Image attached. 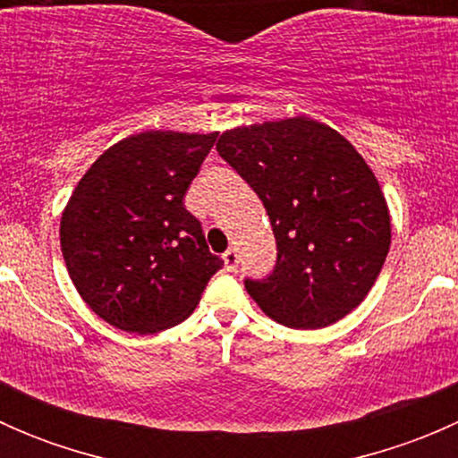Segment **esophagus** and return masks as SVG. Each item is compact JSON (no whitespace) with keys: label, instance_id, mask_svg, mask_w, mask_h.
<instances>
[{"label":"esophagus","instance_id":"obj_1","mask_svg":"<svg viewBox=\"0 0 458 458\" xmlns=\"http://www.w3.org/2000/svg\"><path fill=\"white\" fill-rule=\"evenodd\" d=\"M224 263H225V270L228 272H234L239 266V252L234 250V248H228V250L224 252Z\"/></svg>","mask_w":458,"mask_h":458}]
</instances>
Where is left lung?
Listing matches in <instances>:
<instances>
[{"label": "left lung", "mask_w": 458, "mask_h": 458, "mask_svg": "<svg viewBox=\"0 0 458 458\" xmlns=\"http://www.w3.org/2000/svg\"><path fill=\"white\" fill-rule=\"evenodd\" d=\"M216 150L263 201L276 239L270 275L243 281L261 310L306 330L354 310L390 250V215L352 143L293 117L224 132Z\"/></svg>", "instance_id": "left-lung-1"}]
</instances>
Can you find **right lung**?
Returning <instances> with one entry per match:
<instances>
[{"instance_id": "1", "label": "right lung", "mask_w": 458, "mask_h": 458, "mask_svg": "<svg viewBox=\"0 0 458 458\" xmlns=\"http://www.w3.org/2000/svg\"><path fill=\"white\" fill-rule=\"evenodd\" d=\"M215 141L216 132L132 135L77 183L59 228L64 261L81 299L110 326L140 335L177 326L224 266L183 206Z\"/></svg>"}]
</instances>
